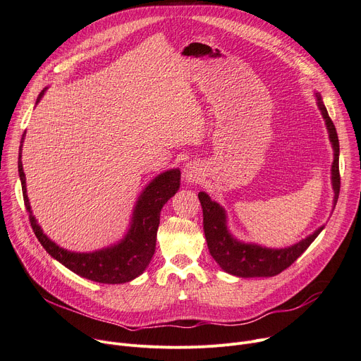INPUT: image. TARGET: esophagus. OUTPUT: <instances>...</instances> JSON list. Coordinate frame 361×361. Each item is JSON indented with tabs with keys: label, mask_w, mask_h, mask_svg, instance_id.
I'll list each match as a JSON object with an SVG mask.
<instances>
[{
	"label": "esophagus",
	"mask_w": 361,
	"mask_h": 361,
	"mask_svg": "<svg viewBox=\"0 0 361 361\" xmlns=\"http://www.w3.org/2000/svg\"><path fill=\"white\" fill-rule=\"evenodd\" d=\"M201 176H202V169L195 161H190L183 167L185 182H188V183L198 182L201 179Z\"/></svg>",
	"instance_id": "1"
}]
</instances>
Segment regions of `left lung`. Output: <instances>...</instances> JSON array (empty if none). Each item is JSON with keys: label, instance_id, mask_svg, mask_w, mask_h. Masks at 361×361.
<instances>
[{"label": "left lung", "instance_id": "left-lung-1", "mask_svg": "<svg viewBox=\"0 0 361 361\" xmlns=\"http://www.w3.org/2000/svg\"><path fill=\"white\" fill-rule=\"evenodd\" d=\"M317 107L324 118L326 129L334 148V163L331 169V180L334 188V209L339 195V141L335 125L326 110L319 92L314 94ZM202 207L204 233L207 239V247L217 264L229 274L238 278H270L276 276L286 267L293 264L298 257L310 247V244L323 231L324 226L316 229L312 235L301 239L300 243L286 248H267L259 244L243 243L236 239L228 229V217L225 209L219 202L212 200L205 192L198 194Z\"/></svg>", "mask_w": 361, "mask_h": 361}]
</instances>
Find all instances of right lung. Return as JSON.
I'll return each instance as SVG.
<instances>
[{"label": "right lung", "mask_w": 361, "mask_h": 361, "mask_svg": "<svg viewBox=\"0 0 361 361\" xmlns=\"http://www.w3.org/2000/svg\"><path fill=\"white\" fill-rule=\"evenodd\" d=\"M47 88L39 94L37 104L44 97ZM19 148V176L26 210L29 213L30 226L45 251L79 276L99 283H125L138 278L149 264L156 251L157 229L160 225V212L163 205L173 197L180 186V170L170 169L154 178L136 200L132 212L129 229L118 243L92 252L68 251L44 233L32 213L26 191V178L22 164V147Z\"/></svg>", "instance_id": "right-lung-1"}]
</instances>
